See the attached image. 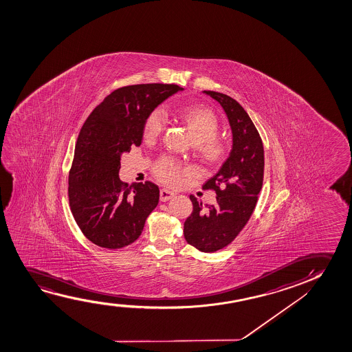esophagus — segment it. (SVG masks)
<instances>
[{
    "mask_svg": "<svg viewBox=\"0 0 352 352\" xmlns=\"http://www.w3.org/2000/svg\"><path fill=\"white\" fill-rule=\"evenodd\" d=\"M173 196H175V193L169 191V190H166V188H162V190L160 191V199H161L162 202H167V201L173 197Z\"/></svg>",
    "mask_w": 352,
    "mask_h": 352,
    "instance_id": "obj_1",
    "label": "esophagus"
}]
</instances>
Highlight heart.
<instances>
[{
	"label": "heart",
	"mask_w": 352,
	"mask_h": 352,
	"mask_svg": "<svg viewBox=\"0 0 352 352\" xmlns=\"http://www.w3.org/2000/svg\"><path fill=\"white\" fill-rule=\"evenodd\" d=\"M180 118L188 125L193 140L197 142L199 159L204 164H217L226 159L228 145L226 142L217 140L220 125L217 116L210 109L201 106H191L180 111ZM166 126V116L162 109L150 111L144 121V137L146 140L157 138ZM190 173V169L178 160L161 157L154 166V174L161 183L168 186H178L184 177Z\"/></svg>",
	"instance_id": "1"
}]
</instances>
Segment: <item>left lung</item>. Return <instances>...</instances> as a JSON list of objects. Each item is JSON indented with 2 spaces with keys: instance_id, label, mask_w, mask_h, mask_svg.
I'll use <instances>...</instances> for the list:
<instances>
[{
  "instance_id": "obj_1",
  "label": "left lung",
  "mask_w": 352,
  "mask_h": 352,
  "mask_svg": "<svg viewBox=\"0 0 352 352\" xmlns=\"http://www.w3.org/2000/svg\"><path fill=\"white\" fill-rule=\"evenodd\" d=\"M221 104L227 114L233 148L230 157L203 190L217 193L214 206L190 196L193 210L184 222V236L202 252H215L231 244L245 227L258 199L265 172V151L260 133L244 108L232 97L204 91Z\"/></svg>"
}]
</instances>
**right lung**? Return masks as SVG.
Returning <instances> with one entry per match:
<instances>
[{
	"label": "right lung",
	"mask_w": 352,
	"mask_h": 352,
	"mask_svg": "<svg viewBox=\"0 0 352 352\" xmlns=\"http://www.w3.org/2000/svg\"><path fill=\"white\" fill-rule=\"evenodd\" d=\"M180 90L175 84L116 89L84 122L68 175V199L78 226L94 244L106 249L130 245L157 206V185L121 182L120 156L140 146L150 111Z\"/></svg>",
	"instance_id": "right-lung-1"
}]
</instances>
